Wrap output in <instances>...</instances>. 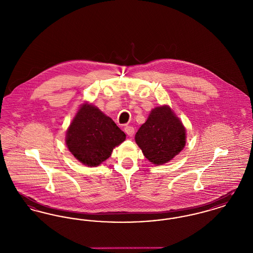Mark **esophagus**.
Returning a JSON list of instances; mask_svg holds the SVG:
<instances>
[{
  "instance_id": "1",
  "label": "esophagus",
  "mask_w": 253,
  "mask_h": 253,
  "mask_svg": "<svg viewBox=\"0 0 253 253\" xmlns=\"http://www.w3.org/2000/svg\"><path fill=\"white\" fill-rule=\"evenodd\" d=\"M124 131L129 136H132L134 134V128L132 126H125Z\"/></svg>"
}]
</instances>
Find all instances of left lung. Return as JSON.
Here are the masks:
<instances>
[{"label":"left lung","mask_w":253,"mask_h":253,"mask_svg":"<svg viewBox=\"0 0 253 253\" xmlns=\"http://www.w3.org/2000/svg\"><path fill=\"white\" fill-rule=\"evenodd\" d=\"M135 142L147 159L156 165L167 163L183 150L186 131L169 106L153 109L135 133Z\"/></svg>","instance_id":"obj_1"}]
</instances>
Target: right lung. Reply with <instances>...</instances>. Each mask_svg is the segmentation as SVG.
I'll return each instance as SVG.
<instances>
[{
	"label": "right lung",
	"mask_w": 253,
	"mask_h": 253,
	"mask_svg": "<svg viewBox=\"0 0 253 253\" xmlns=\"http://www.w3.org/2000/svg\"><path fill=\"white\" fill-rule=\"evenodd\" d=\"M126 134L112 119L85 103L66 133V145L74 157L90 167H96L112 155L113 149L125 140Z\"/></svg>",
	"instance_id": "add662e5"
}]
</instances>
